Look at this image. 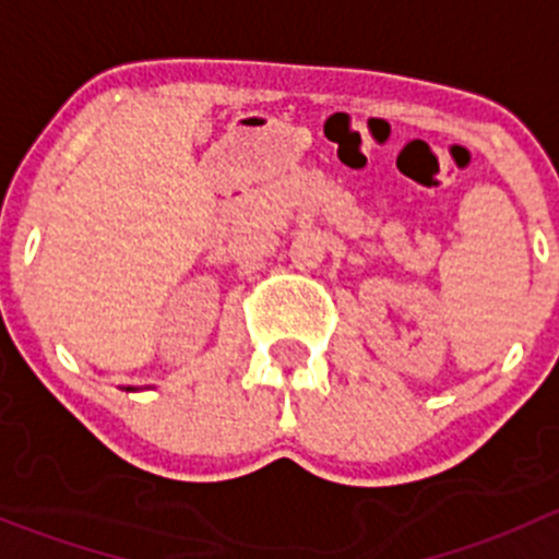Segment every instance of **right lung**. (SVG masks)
<instances>
[{"mask_svg": "<svg viewBox=\"0 0 559 559\" xmlns=\"http://www.w3.org/2000/svg\"><path fill=\"white\" fill-rule=\"evenodd\" d=\"M127 392H134V389H132V386H127Z\"/></svg>", "mask_w": 559, "mask_h": 559, "instance_id": "add662e5", "label": "right lung"}]
</instances>
